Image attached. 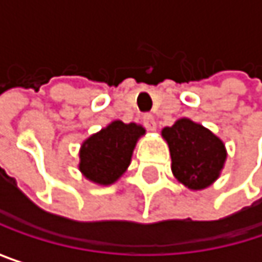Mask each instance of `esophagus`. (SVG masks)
<instances>
[{"instance_id": "esophagus-1", "label": "esophagus", "mask_w": 262, "mask_h": 262, "mask_svg": "<svg viewBox=\"0 0 262 262\" xmlns=\"http://www.w3.org/2000/svg\"><path fill=\"white\" fill-rule=\"evenodd\" d=\"M142 123H144V126H145L148 130H156V121H155V117H153V115L145 114V115L142 117Z\"/></svg>"}]
</instances>
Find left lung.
Segmentation results:
<instances>
[{"label": "left lung", "instance_id": "left-lung-1", "mask_svg": "<svg viewBox=\"0 0 262 262\" xmlns=\"http://www.w3.org/2000/svg\"><path fill=\"white\" fill-rule=\"evenodd\" d=\"M171 155L174 178L189 189H203L214 183L226 161L223 141L211 130L188 118L162 129Z\"/></svg>", "mask_w": 262, "mask_h": 262}]
</instances>
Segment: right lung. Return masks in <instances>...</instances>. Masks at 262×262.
<instances>
[{
  "mask_svg": "<svg viewBox=\"0 0 262 262\" xmlns=\"http://www.w3.org/2000/svg\"><path fill=\"white\" fill-rule=\"evenodd\" d=\"M145 133L139 124H124L117 120L91 135L80 148L79 170L91 182L112 185L130 165L133 148Z\"/></svg>",
  "mask_w": 262,
  "mask_h": 262,
  "instance_id": "obj_1",
  "label": "right lung"
}]
</instances>
